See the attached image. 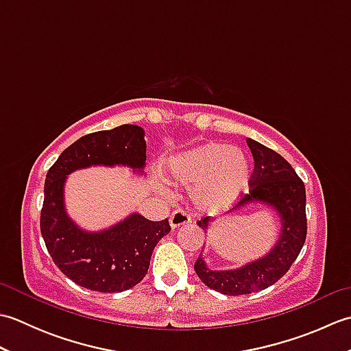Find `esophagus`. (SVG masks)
Returning a JSON list of instances; mask_svg holds the SVG:
<instances>
[{
  "label": "esophagus",
  "instance_id": "esophagus-1",
  "mask_svg": "<svg viewBox=\"0 0 351 351\" xmlns=\"http://www.w3.org/2000/svg\"><path fill=\"white\" fill-rule=\"evenodd\" d=\"M191 221V215L184 210V208H178L170 215V226L171 228H180L182 225H189Z\"/></svg>",
  "mask_w": 351,
  "mask_h": 351
}]
</instances>
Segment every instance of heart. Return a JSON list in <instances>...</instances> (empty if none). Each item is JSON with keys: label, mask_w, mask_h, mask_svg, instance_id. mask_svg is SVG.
<instances>
[{"label": "heart", "mask_w": 351, "mask_h": 351, "mask_svg": "<svg viewBox=\"0 0 351 351\" xmlns=\"http://www.w3.org/2000/svg\"><path fill=\"white\" fill-rule=\"evenodd\" d=\"M178 182L193 189L195 202L206 211H221L232 205L249 181L250 167L240 149L210 143L169 161Z\"/></svg>", "instance_id": "1"}]
</instances>
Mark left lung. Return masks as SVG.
<instances>
[{
    "instance_id": "8db88e82",
    "label": "left lung",
    "mask_w": 351,
    "mask_h": 351,
    "mask_svg": "<svg viewBox=\"0 0 351 351\" xmlns=\"http://www.w3.org/2000/svg\"><path fill=\"white\" fill-rule=\"evenodd\" d=\"M252 151L255 167L249 180L250 190L235 206L249 202H264L273 206L282 221L278 244L267 256L237 270L213 271L205 265L202 255L195 263V271L206 287L221 294L243 295L265 289L278 282L299 256L306 240V191L304 184L291 164L273 149L252 138H245ZM210 219L197 220V226L206 230Z\"/></svg>"
}]
</instances>
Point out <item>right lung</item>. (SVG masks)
Here are the masks:
<instances>
[{"label": "right lung", "mask_w": 351, "mask_h": 351, "mask_svg": "<svg viewBox=\"0 0 351 351\" xmlns=\"http://www.w3.org/2000/svg\"><path fill=\"white\" fill-rule=\"evenodd\" d=\"M145 161V131L137 125H121L78 138L48 170L40 232L54 264L77 285L99 293L136 287L147 273L154 247L171 228L169 219L152 221L132 214L102 232H86L64 211L66 175L96 164L143 169Z\"/></svg>", "instance_id": "right-lung-1"}]
</instances>
